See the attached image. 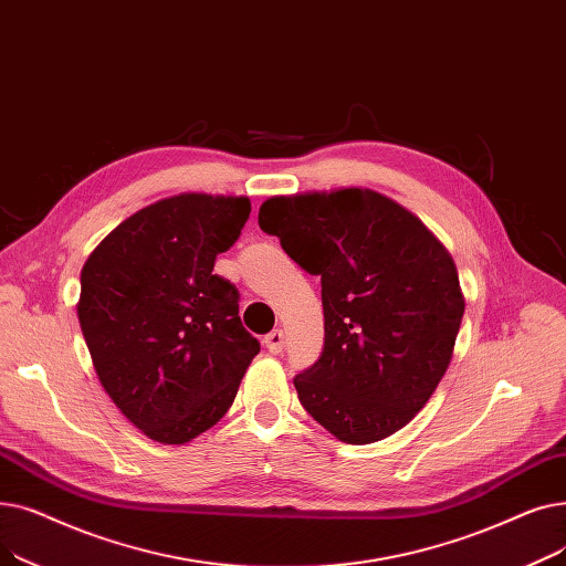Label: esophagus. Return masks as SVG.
<instances>
[{
	"instance_id": "34e87169",
	"label": "esophagus",
	"mask_w": 566,
	"mask_h": 566,
	"mask_svg": "<svg viewBox=\"0 0 566 566\" xmlns=\"http://www.w3.org/2000/svg\"><path fill=\"white\" fill-rule=\"evenodd\" d=\"M283 345H285V340H283V332H281V329H274V332H269V334L264 336V347H266L272 355L283 353Z\"/></svg>"
}]
</instances>
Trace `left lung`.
Returning <instances> with one entry per match:
<instances>
[{"mask_svg": "<svg viewBox=\"0 0 566 566\" xmlns=\"http://www.w3.org/2000/svg\"><path fill=\"white\" fill-rule=\"evenodd\" d=\"M258 223L322 283L325 347L294 378L304 410L347 444L394 436L451 364L465 300L449 251L412 211L357 186L274 196Z\"/></svg>", "mask_w": 566, "mask_h": 566, "instance_id": "1", "label": "left lung"}]
</instances>
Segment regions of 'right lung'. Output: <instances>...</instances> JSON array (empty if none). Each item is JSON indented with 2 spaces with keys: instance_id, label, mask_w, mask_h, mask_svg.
I'll use <instances>...</instances> for the list:
<instances>
[{
  "instance_id": "obj_1",
  "label": "right lung",
  "mask_w": 566,
  "mask_h": 566,
  "mask_svg": "<svg viewBox=\"0 0 566 566\" xmlns=\"http://www.w3.org/2000/svg\"><path fill=\"white\" fill-rule=\"evenodd\" d=\"M249 213L244 196L164 198L122 221L80 274L77 319L98 380L160 444L217 423L260 353L237 287L213 274Z\"/></svg>"
}]
</instances>
